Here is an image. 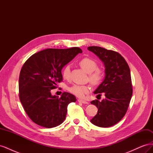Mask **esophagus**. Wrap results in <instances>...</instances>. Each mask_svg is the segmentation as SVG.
Returning a JSON list of instances; mask_svg holds the SVG:
<instances>
[{"label":"esophagus","mask_w":153,"mask_h":153,"mask_svg":"<svg viewBox=\"0 0 153 153\" xmlns=\"http://www.w3.org/2000/svg\"><path fill=\"white\" fill-rule=\"evenodd\" d=\"M78 101L79 103H84V104H88L89 103L87 102V101H85V100H81V99H78Z\"/></svg>","instance_id":"esophagus-1"}]
</instances>
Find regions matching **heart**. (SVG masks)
<instances>
[{"label":"heart","instance_id":"obj_1","mask_svg":"<svg viewBox=\"0 0 153 153\" xmlns=\"http://www.w3.org/2000/svg\"><path fill=\"white\" fill-rule=\"evenodd\" d=\"M79 65L84 70L90 73L89 80L93 84H98L102 80L103 77V73L101 69H97V63L93 59L85 57L79 61ZM69 73H70V67L69 66H65L62 71V76L65 79H69ZM91 87L88 85H73L69 87V91L71 94L78 97L84 98V96L89 93Z\"/></svg>","mask_w":153,"mask_h":153}]
</instances>
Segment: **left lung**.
Segmentation results:
<instances>
[{"instance_id":"left-lung-1","label":"left lung","mask_w":153,"mask_h":153,"mask_svg":"<svg viewBox=\"0 0 153 153\" xmlns=\"http://www.w3.org/2000/svg\"><path fill=\"white\" fill-rule=\"evenodd\" d=\"M88 50L98 56L105 66V76L94 93L105 98L101 101H92L98 113L91 120L97 126L106 128L117 124L126 114L132 96L130 69L121 54L100 47H89Z\"/></svg>"}]
</instances>
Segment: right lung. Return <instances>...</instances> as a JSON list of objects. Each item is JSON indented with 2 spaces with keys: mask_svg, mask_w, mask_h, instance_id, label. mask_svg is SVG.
I'll list each match as a JSON object with an SVG mask.
<instances>
[{
  "mask_svg": "<svg viewBox=\"0 0 153 153\" xmlns=\"http://www.w3.org/2000/svg\"><path fill=\"white\" fill-rule=\"evenodd\" d=\"M82 51L78 47L48 48L30 56L21 69L19 98L25 112L34 123L50 128L62 124L66 119L68 105L76 97L63 92L59 98L51 90L62 80L61 70Z\"/></svg>",
  "mask_w": 153,
  "mask_h": 153,
  "instance_id": "1",
  "label": "right lung"
}]
</instances>
